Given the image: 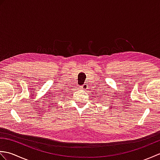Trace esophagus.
I'll return each mask as SVG.
<instances>
[{
    "instance_id": "esophagus-1",
    "label": "esophagus",
    "mask_w": 160,
    "mask_h": 160,
    "mask_svg": "<svg viewBox=\"0 0 160 160\" xmlns=\"http://www.w3.org/2000/svg\"><path fill=\"white\" fill-rule=\"evenodd\" d=\"M83 90H86L87 89V84H84L81 87Z\"/></svg>"
}]
</instances>
